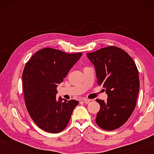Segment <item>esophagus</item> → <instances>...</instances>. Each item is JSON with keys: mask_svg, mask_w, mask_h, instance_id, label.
<instances>
[{"mask_svg": "<svg viewBox=\"0 0 154 154\" xmlns=\"http://www.w3.org/2000/svg\"><path fill=\"white\" fill-rule=\"evenodd\" d=\"M82 100L85 102V104H89V103L90 102V101H91L90 100H89V99H87V98H84Z\"/></svg>", "mask_w": 154, "mask_h": 154, "instance_id": "1", "label": "esophagus"}]
</instances>
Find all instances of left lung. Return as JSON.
<instances>
[{"label":"left lung","mask_w":154,"mask_h":154,"mask_svg":"<svg viewBox=\"0 0 154 154\" xmlns=\"http://www.w3.org/2000/svg\"><path fill=\"white\" fill-rule=\"evenodd\" d=\"M96 69L97 83L108 94L100 105L95 122L103 130H113L126 123L135 108L140 89L138 69L131 57L116 46L87 54Z\"/></svg>","instance_id":"8db88e82"}]
</instances>
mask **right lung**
<instances>
[{
	"mask_svg": "<svg viewBox=\"0 0 154 154\" xmlns=\"http://www.w3.org/2000/svg\"><path fill=\"white\" fill-rule=\"evenodd\" d=\"M82 52L67 54L46 48L26 62L22 73L25 105L33 122L44 131L58 133L64 130L79 102L56 99L57 88L79 60Z\"/></svg>",
	"mask_w": 154,
	"mask_h": 154,
	"instance_id": "1",
	"label": "right lung"
}]
</instances>
